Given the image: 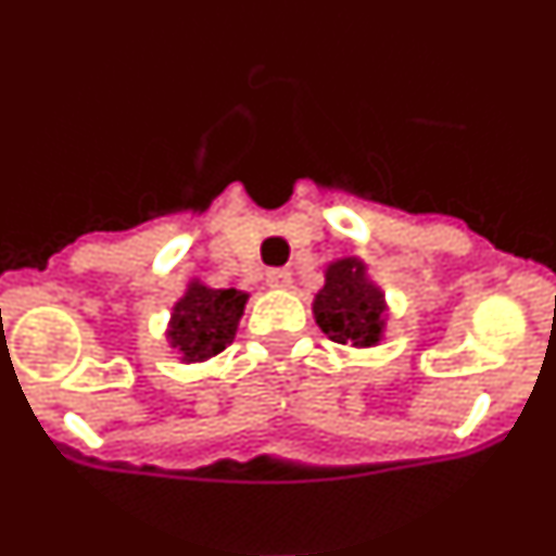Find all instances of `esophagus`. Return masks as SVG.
<instances>
[{"mask_svg": "<svg viewBox=\"0 0 556 556\" xmlns=\"http://www.w3.org/2000/svg\"><path fill=\"white\" fill-rule=\"evenodd\" d=\"M267 283L273 289H287L289 283H292V273L283 267H275V269H267Z\"/></svg>", "mask_w": 556, "mask_h": 556, "instance_id": "obj_1", "label": "esophagus"}]
</instances>
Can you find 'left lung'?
Wrapping results in <instances>:
<instances>
[{
  "label": "left lung",
  "instance_id": "left-lung-1",
  "mask_svg": "<svg viewBox=\"0 0 556 556\" xmlns=\"http://www.w3.org/2000/svg\"><path fill=\"white\" fill-rule=\"evenodd\" d=\"M312 308L323 333L339 345H378L384 331V292L367 278L365 264L358 258L328 264L326 283Z\"/></svg>",
  "mask_w": 556,
  "mask_h": 556
}]
</instances>
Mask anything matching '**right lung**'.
Wrapping results in <instances>:
<instances>
[{"label": "right lung", "mask_w": 556, "mask_h": 556, "mask_svg": "<svg viewBox=\"0 0 556 556\" xmlns=\"http://www.w3.org/2000/svg\"><path fill=\"white\" fill-rule=\"evenodd\" d=\"M248 294L239 289H208L191 281L172 308L166 339L180 353V362H205L233 342Z\"/></svg>", "instance_id": "obj_1"}]
</instances>
